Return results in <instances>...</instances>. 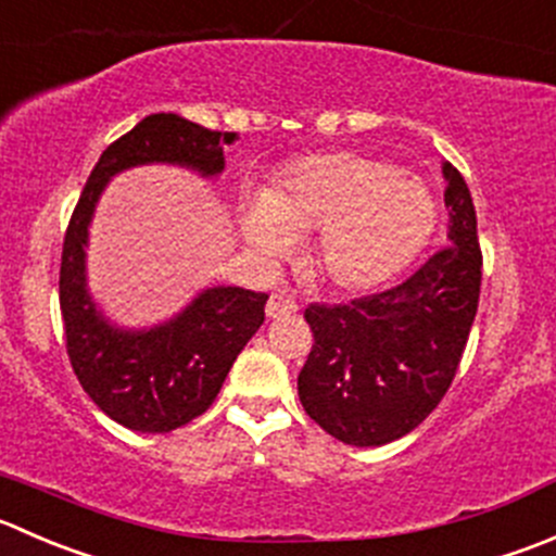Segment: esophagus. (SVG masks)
Segmentation results:
<instances>
[{"instance_id":"esophagus-1","label":"esophagus","mask_w":556,"mask_h":556,"mask_svg":"<svg viewBox=\"0 0 556 556\" xmlns=\"http://www.w3.org/2000/svg\"><path fill=\"white\" fill-rule=\"evenodd\" d=\"M295 309H299V306H295V301L285 293H271V299H268V304H266V315L271 317V320H277V317L295 315Z\"/></svg>"}]
</instances>
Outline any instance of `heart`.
<instances>
[{"instance_id": "obj_1", "label": "heart", "mask_w": 556, "mask_h": 556, "mask_svg": "<svg viewBox=\"0 0 556 556\" xmlns=\"http://www.w3.org/2000/svg\"><path fill=\"white\" fill-rule=\"evenodd\" d=\"M427 187L391 163L355 152L309 154L290 163L241 212V233L263 257L288 255L295 239L317 233L309 263L342 293H366L396 277L434 228Z\"/></svg>"}]
</instances>
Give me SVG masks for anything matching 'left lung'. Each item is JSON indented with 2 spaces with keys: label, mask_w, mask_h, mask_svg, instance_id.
I'll use <instances>...</instances> for the list:
<instances>
[{
  "label": "left lung",
  "mask_w": 556,
  "mask_h": 556,
  "mask_svg": "<svg viewBox=\"0 0 556 556\" xmlns=\"http://www.w3.org/2000/svg\"><path fill=\"white\" fill-rule=\"evenodd\" d=\"M448 244L404 282L348 304H309L299 399L331 438L369 448L413 432L459 369L481 295L478 219L467 181L443 165Z\"/></svg>",
  "instance_id": "8db88e82"
}]
</instances>
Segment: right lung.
I'll use <instances>...</instances> for the list:
<instances>
[{"mask_svg":"<svg viewBox=\"0 0 556 556\" xmlns=\"http://www.w3.org/2000/svg\"><path fill=\"white\" fill-rule=\"evenodd\" d=\"M233 141L236 132L206 129L176 113H152L100 154L70 217L59 271L70 364L91 402L132 432H170L212 407L236 355L263 326L268 295L219 285L160 326H113L86 288L91 214L122 170L168 163L217 176L225 168V147Z\"/></svg>","mask_w":556,"mask_h":556,"instance_id":"right-lung-1","label":"right lung"}]
</instances>
